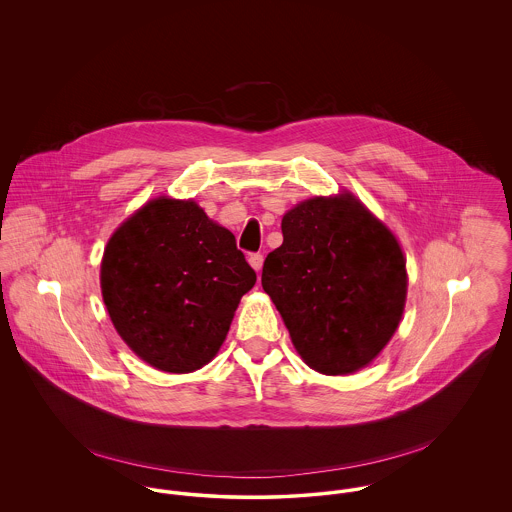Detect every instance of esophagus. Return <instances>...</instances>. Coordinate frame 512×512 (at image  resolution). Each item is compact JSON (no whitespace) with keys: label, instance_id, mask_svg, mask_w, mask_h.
<instances>
[{"label":"esophagus","instance_id":"obj_1","mask_svg":"<svg viewBox=\"0 0 512 512\" xmlns=\"http://www.w3.org/2000/svg\"><path fill=\"white\" fill-rule=\"evenodd\" d=\"M248 262H250V266H252L256 272H260V270H262V264H264V256H262L260 252H254V254L248 256Z\"/></svg>","mask_w":512,"mask_h":512}]
</instances>
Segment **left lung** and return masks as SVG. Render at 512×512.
Here are the masks:
<instances>
[{"label":"left lung","instance_id":"8db88e82","mask_svg":"<svg viewBox=\"0 0 512 512\" xmlns=\"http://www.w3.org/2000/svg\"><path fill=\"white\" fill-rule=\"evenodd\" d=\"M262 288L301 359L323 374L368 365L394 335L406 301V260L394 234L353 195L315 197L282 219Z\"/></svg>","mask_w":512,"mask_h":512}]
</instances>
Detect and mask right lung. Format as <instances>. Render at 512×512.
<instances>
[{
	"mask_svg": "<svg viewBox=\"0 0 512 512\" xmlns=\"http://www.w3.org/2000/svg\"><path fill=\"white\" fill-rule=\"evenodd\" d=\"M256 272L234 234L193 201L155 199L110 238L100 286L128 347L165 372L207 365Z\"/></svg>",
	"mask_w": 512,
	"mask_h": 512,
	"instance_id": "obj_1",
	"label": "right lung"
}]
</instances>
